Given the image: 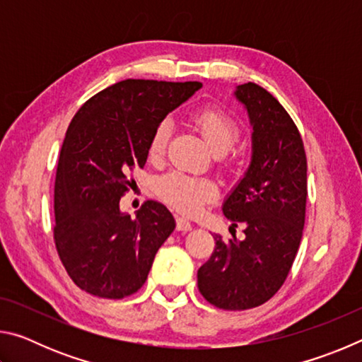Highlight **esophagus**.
Returning a JSON list of instances; mask_svg holds the SVG:
<instances>
[{
    "mask_svg": "<svg viewBox=\"0 0 362 362\" xmlns=\"http://www.w3.org/2000/svg\"><path fill=\"white\" fill-rule=\"evenodd\" d=\"M175 225L179 231H189L192 230V223L185 217H175Z\"/></svg>",
    "mask_w": 362,
    "mask_h": 362,
    "instance_id": "obj_1",
    "label": "esophagus"
}]
</instances>
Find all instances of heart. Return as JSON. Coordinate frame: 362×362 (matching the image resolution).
<instances>
[{"label":"heart","instance_id":"1","mask_svg":"<svg viewBox=\"0 0 362 362\" xmlns=\"http://www.w3.org/2000/svg\"><path fill=\"white\" fill-rule=\"evenodd\" d=\"M189 121L198 129L214 155H217L225 166H231L233 158L230 150L238 142L241 132L238 121L220 107L198 108L189 115ZM169 139V122H159L148 140V146H146V156L151 163L161 161L166 153ZM156 194L173 209L192 216L216 199L217 188L204 177L169 173L156 182Z\"/></svg>","mask_w":362,"mask_h":362}]
</instances>
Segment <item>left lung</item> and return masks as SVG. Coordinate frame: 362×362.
<instances>
[{
  "label": "left lung",
  "instance_id": "8db88e82",
  "mask_svg": "<svg viewBox=\"0 0 362 362\" xmlns=\"http://www.w3.org/2000/svg\"><path fill=\"white\" fill-rule=\"evenodd\" d=\"M252 134V163L226 198L223 214L243 225V241L214 235L211 259L198 269V289L220 310L268 302L289 274L306 212V153L298 127L274 97L255 83L238 86ZM233 230V228H231Z\"/></svg>",
  "mask_w": 362,
  "mask_h": 362
}]
</instances>
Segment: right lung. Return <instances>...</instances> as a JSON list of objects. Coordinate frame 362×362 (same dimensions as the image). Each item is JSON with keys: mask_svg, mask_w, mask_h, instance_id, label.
<instances>
[{"mask_svg": "<svg viewBox=\"0 0 362 362\" xmlns=\"http://www.w3.org/2000/svg\"><path fill=\"white\" fill-rule=\"evenodd\" d=\"M199 81L124 79L83 103L66 129L54 187V243L79 289L119 300L145 284L173 214L145 201L136 217L119 211L132 173L146 163L155 127Z\"/></svg>", "mask_w": 362, "mask_h": 362, "instance_id": "right-lung-1", "label": "right lung"}]
</instances>
